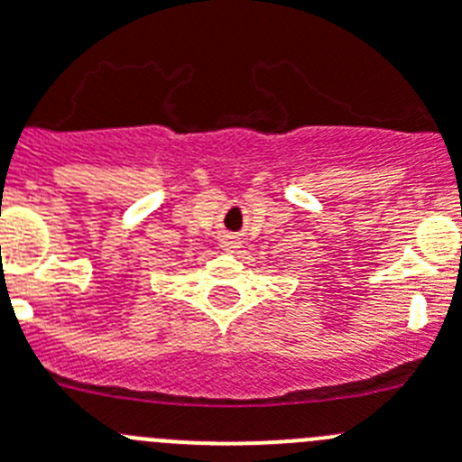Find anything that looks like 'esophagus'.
Segmentation results:
<instances>
[{
    "label": "esophagus",
    "instance_id": "obj_1",
    "mask_svg": "<svg viewBox=\"0 0 462 462\" xmlns=\"http://www.w3.org/2000/svg\"><path fill=\"white\" fill-rule=\"evenodd\" d=\"M221 248H223V251H227V253H235L236 248H241L239 236L226 235V236H223V239H221Z\"/></svg>",
    "mask_w": 462,
    "mask_h": 462
}]
</instances>
